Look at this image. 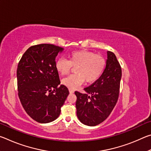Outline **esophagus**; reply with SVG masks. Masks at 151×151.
I'll list each match as a JSON object with an SVG mask.
<instances>
[{
    "mask_svg": "<svg viewBox=\"0 0 151 151\" xmlns=\"http://www.w3.org/2000/svg\"><path fill=\"white\" fill-rule=\"evenodd\" d=\"M69 93L70 94H73V93H74V91L72 90V89H69Z\"/></svg>",
    "mask_w": 151,
    "mask_h": 151,
    "instance_id": "esophagus-1",
    "label": "esophagus"
}]
</instances>
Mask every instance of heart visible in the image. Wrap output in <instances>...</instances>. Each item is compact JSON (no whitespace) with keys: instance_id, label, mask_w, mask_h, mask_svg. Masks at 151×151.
I'll return each mask as SVG.
<instances>
[{"instance_id":"b5f03b06","label":"heart","mask_w":151,"mask_h":151,"mask_svg":"<svg viewBox=\"0 0 151 151\" xmlns=\"http://www.w3.org/2000/svg\"><path fill=\"white\" fill-rule=\"evenodd\" d=\"M106 60L100 55L90 51H74L68 56V60L64 58L56 61L55 68L60 75L69 73L72 66H76L75 75H69L62 80L63 85L70 89H75L84 82L90 84L96 81L105 68Z\"/></svg>"}]
</instances>
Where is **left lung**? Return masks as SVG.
<instances>
[{"label":"left lung","instance_id":"left-lung-1","mask_svg":"<svg viewBox=\"0 0 151 151\" xmlns=\"http://www.w3.org/2000/svg\"><path fill=\"white\" fill-rule=\"evenodd\" d=\"M121 76V67L115 55L107 51L106 66L101 76L84 88V94L75 93L76 115L82 123L94 127L107 119L118 101Z\"/></svg>","mask_w":151,"mask_h":151}]
</instances>
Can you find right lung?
Returning a JSON list of instances; mask_svg holds the SVG:
<instances>
[{"mask_svg":"<svg viewBox=\"0 0 151 151\" xmlns=\"http://www.w3.org/2000/svg\"><path fill=\"white\" fill-rule=\"evenodd\" d=\"M62 47L50 44L30 47L22 55L17 68V86L22 106L40 123L57 119L69 94L60 84L55 59Z\"/></svg>","mask_w":151,"mask_h":151,"instance_id":"right-lung-1","label":"right lung"}]
</instances>
